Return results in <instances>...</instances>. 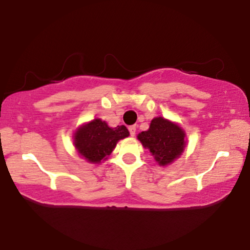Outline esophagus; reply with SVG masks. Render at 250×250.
<instances>
[{
	"label": "esophagus",
	"mask_w": 250,
	"mask_h": 250,
	"mask_svg": "<svg viewBox=\"0 0 250 250\" xmlns=\"http://www.w3.org/2000/svg\"><path fill=\"white\" fill-rule=\"evenodd\" d=\"M128 129H129V133H130L131 136H134V135L136 134V125H130Z\"/></svg>",
	"instance_id": "obj_1"
}]
</instances>
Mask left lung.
Returning a JSON list of instances; mask_svg holds the SVG:
<instances>
[{"label":"left lung","instance_id":"obj_1","mask_svg":"<svg viewBox=\"0 0 250 250\" xmlns=\"http://www.w3.org/2000/svg\"><path fill=\"white\" fill-rule=\"evenodd\" d=\"M137 139L161 166L177 159L186 145L182 129L163 117H155L148 130L140 133Z\"/></svg>","mask_w":250,"mask_h":250}]
</instances>
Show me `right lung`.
<instances>
[{"mask_svg":"<svg viewBox=\"0 0 250 250\" xmlns=\"http://www.w3.org/2000/svg\"><path fill=\"white\" fill-rule=\"evenodd\" d=\"M127 136H129V131L125 125L110 128L104 121L95 119L77 129L74 136V145L85 160L99 163L110 155L119 140Z\"/></svg>","mask_w":250,"mask_h":250,"instance_id":"obj_1","label":"right lung"}]
</instances>
